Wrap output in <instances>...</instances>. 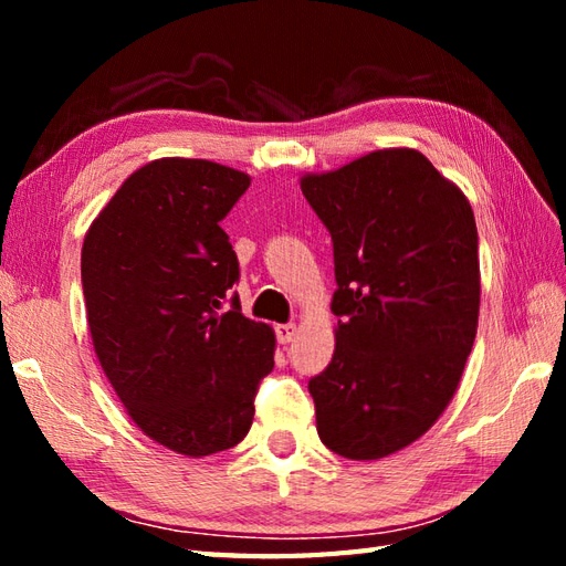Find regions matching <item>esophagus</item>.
<instances>
[{"label": "esophagus", "instance_id": "obj_1", "mask_svg": "<svg viewBox=\"0 0 566 566\" xmlns=\"http://www.w3.org/2000/svg\"><path fill=\"white\" fill-rule=\"evenodd\" d=\"M274 333H276V340H280L282 345H286V343L294 340L296 326H294V323H280V326L274 328Z\"/></svg>", "mask_w": 566, "mask_h": 566}]
</instances>
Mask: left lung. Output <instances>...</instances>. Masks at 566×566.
<instances>
[{"instance_id":"1","label":"left lung","mask_w":566,"mask_h":566,"mask_svg":"<svg viewBox=\"0 0 566 566\" xmlns=\"http://www.w3.org/2000/svg\"><path fill=\"white\" fill-rule=\"evenodd\" d=\"M302 191L333 240L335 353L308 391L316 430L347 460H379L436 423L479 318L472 207L411 148L369 153Z\"/></svg>"}]
</instances>
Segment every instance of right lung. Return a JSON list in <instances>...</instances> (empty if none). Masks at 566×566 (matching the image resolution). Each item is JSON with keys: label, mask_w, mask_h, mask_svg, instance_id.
Wrapping results in <instances>:
<instances>
[{"label": "right lung", "mask_w": 566, "mask_h": 566, "mask_svg": "<svg viewBox=\"0 0 566 566\" xmlns=\"http://www.w3.org/2000/svg\"><path fill=\"white\" fill-rule=\"evenodd\" d=\"M248 187L245 172L209 160H153L84 235L94 353L134 423L179 454L243 440L274 367V333L240 311L238 258L221 228Z\"/></svg>", "instance_id": "obj_1"}]
</instances>
